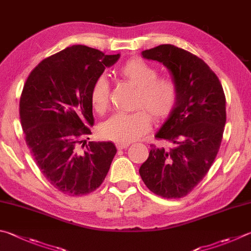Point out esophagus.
Here are the masks:
<instances>
[{"label":"esophagus","mask_w":251,"mask_h":251,"mask_svg":"<svg viewBox=\"0 0 251 251\" xmlns=\"http://www.w3.org/2000/svg\"><path fill=\"white\" fill-rule=\"evenodd\" d=\"M116 146H117L118 149L122 150V149H126L127 147H128L129 144H116Z\"/></svg>","instance_id":"1"}]
</instances>
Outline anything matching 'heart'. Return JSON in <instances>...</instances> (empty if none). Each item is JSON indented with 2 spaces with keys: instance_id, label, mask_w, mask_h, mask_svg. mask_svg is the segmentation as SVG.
Returning <instances> with one entry per match:
<instances>
[{
  "instance_id": "1",
  "label": "heart",
  "mask_w": 251,
  "mask_h": 251,
  "mask_svg": "<svg viewBox=\"0 0 251 251\" xmlns=\"http://www.w3.org/2000/svg\"><path fill=\"white\" fill-rule=\"evenodd\" d=\"M118 75L138 89L135 107L140 108L130 114L118 113L103 123L100 133L102 137L117 144H129L150 129L151 121L165 120L175 111L180 97L176 81L171 76H158V70L143 59L126 61L118 69ZM90 102L93 110L104 114L110 106V83L100 76L90 91Z\"/></svg>"
}]
</instances>
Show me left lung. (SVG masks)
Returning <instances> with one entry per match:
<instances>
[{"label": "left lung", "mask_w": 251, "mask_h": 251, "mask_svg": "<svg viewBox=\"0 0 251 251\" xmlns=\"http://www.w3.org/2000/svg\"><path fill=\"white\" fill-rule=\"evenodd\" d=\"M171 71L180 89L175 111L154 138L172 144L151 145L139 169L146 186L166 199L188 195L206 176L217 156L226 123V99L220 79L201 58L173 45L144 50Z\"/></svg>", "instance_id": "1"}]
</instances>
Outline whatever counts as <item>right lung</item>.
I'll use <instances>...</instances> for the list:
<instances>
[{
    "label": "right lung",
    "mask_w": 251,
    "mask_h": 251,
    "mask_svg": "<svg viewBox=\"0 0 251 251\" xmlns=\"http://www.w3.org/2000/svg\"><path fill=\"white\" fill-rule=\"evenodd\" d=\"M118 58L74 45L40 61L23 88L20 118L26 145L49 183L63 194L97 190L116 154L112 141H89L84 152L81 148L94 125L91 88Z\"/></svg>",
    "instance_id": "right-lung-1"
}]
</instances>
